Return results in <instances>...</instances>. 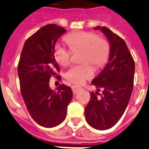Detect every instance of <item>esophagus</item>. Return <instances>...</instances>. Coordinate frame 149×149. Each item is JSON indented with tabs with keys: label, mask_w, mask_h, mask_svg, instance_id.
Instances as JSON below:
<instances>
[{
	"label": "esophagus",
	"mask_w": 149,
	"mask_h": 149,
	"mask_svg": "<svg viewBox=\"0 0 149 149\" xmlns=\"http://www.w3.org/2000/svg\"><path fill=\"white\" fill-rule=\"evenodd\" d=\"M71 88H72V92H73V93L74 95L77 94V93L81 89V88L79 87V86H77V85H73V86L71 87Z\"/></svg>",
	"instance_id": "1"
}]
</instances>
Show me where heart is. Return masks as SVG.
Masks as SVG:
<instances>
[{
    "instance_id": "heart-1",
    "label": "heart",
    "mask_w": 149,
    "mask_h": 149,
    "mask_svg": "<svg viewBox=\"0 0 149 149\" xmlns=\"http://www.w3.org/2000/svg\"><path fill=\"white\" fill-rule=\"evenodd\" d=\"M67 43L72 51L82 50L81 63L86 64L71 67L65 74L67 80L76 85H81L87 79L93 78L94 70L90 63L95 68L104 64L109 55V47L107 40L97 37L90 32H75L65 37ZM71 52L61 44H57L54 50V56L58 64L67 66L70 63Z\"/></svg>"
}]
</instances>
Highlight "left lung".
<instances>
[{"label":"left lung","mask_w":149,"mask_h":149,"mask_svg":"<svg viewBox=\"0 0 149 149\" xmlns=\"http://www.w3.org/2000/svg\"><path fill=\"white\" fill-rule=\"evenodd\" d=\"M106 36L109 42L108 63L92 84L97 88L85 109V120L93 128L104 131L121 118L128 105L134 87L135 64L126 42L107 27L94 28ZM102 89L100 98L97 95Z\"/></svg>","instance_id":"1"}]
</instances>
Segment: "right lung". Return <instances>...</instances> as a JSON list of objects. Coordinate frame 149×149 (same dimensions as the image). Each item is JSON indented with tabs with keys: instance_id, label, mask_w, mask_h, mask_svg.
<instances>
[{
	"instance_id": "obj_1",
	"label": "right lung",
	"mask_w": 149,
	"mask_h": 149,
	"mask_svg": "<svg viewBox=\"0 0 149 149\" xmlns=\"http://www.w3.org/2000/svg\"><path fill=\"white\" fill-rule=\"evenodd\" d=\"M66 29L55 24L40 29L25 41L18 65L21 93L32 118L40 126L54 127L66 118L73 93L62 84L57 90L49 88L51 76L60 71L54 48Z\"/></svg>"
}]
</instances>
